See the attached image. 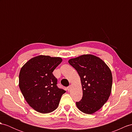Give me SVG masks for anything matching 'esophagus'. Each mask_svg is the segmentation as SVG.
<instances>
[{
    "mask_svg": "<svg viewBox=\"0 0 132 132\" xmlns=\"http://www.w3.org/2000/svg\"><path fill=\"white\" fill-rule=\"evenodd\" d=\"M71 88H72V86H71V85L69 86H68V87H67V90H68V91H70V89H71Z\"/></svg>",
    "mask_w": 132,
    "mask_h": 132,
    "instance_id": "obj_1",
    "label": "esophagus"
}]
</instances>
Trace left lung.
<instances>
[{"mask_svg":"<svg viewBox=\"0 0 132 132\" xmlns=\"http://www.w3.org/2000/svg\"><path fill=\"white\" fill-rule=\"evenodd\" d=\"M81 78L83 96L76 102L80 111L91 114L100 109L111 92L112 77L109 67L98 57L82 55L68 61Z\"/></svg>","mask_w":132,"mask_h":132,"instance_id":"8db88e82","label":"left lung"}]
</instances>
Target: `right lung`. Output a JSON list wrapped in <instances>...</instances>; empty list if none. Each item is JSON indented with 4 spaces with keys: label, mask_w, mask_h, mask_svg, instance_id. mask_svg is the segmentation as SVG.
<instances>
[{
    "label": "right lung",
    "mask_w": 132,
    "mask_h": 132,
    "mask_svg": "<svg viewBox=\"0 0 132 132\" xmlns=\"http://www.w3.org/2000/svg\"><path fill=\"white\" fill-rule=\"evenodd\" d=\"M62 62L59 57L39 55L29 60L21 69L19 87L28 105L40 113L55 110L66 91L57 86L54 70Z\"/></svg>",
    "instance_id": "right-lung-1"
}]
</instances>
